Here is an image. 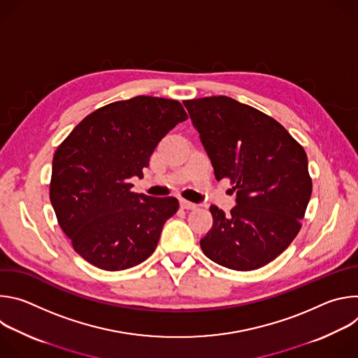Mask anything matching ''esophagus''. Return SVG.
<instances>
[{"label":"esophagus","instance_id":"esophagus-1","mask_svg":"<svg viewBox=\"0 0 358 358\" xmlns=\"http://www.w3.org/2000/svg\"><path fill=\"white\" fill-rule=\"evenodd\" d=\"M180 206L182 210H195L198 206L194 202H189V201H185V199H180Z\"/></svg>","mask_w":358,"mask_h":358}]
</instances>
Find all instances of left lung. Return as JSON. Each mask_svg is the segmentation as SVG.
<instances>
[{
    "label": "left lung",
    "mask_w": 358,
    "mask_h": 358,
    "mask_svg": "<svg viewBox=\"0 0 358 358\" xmlns=\"http://www.w3.org/2000/svg\"><path fill=\"white\" fill-rule=\"evenodd\" d=\"M184 106L215 178H228L236 192L228 215L210 207L214 224L199 241L201 249L228 269H259L301 228L312 195L306 151L273 117L231 97L184 100Z\"/></svg>",
    "instance_id": "1"
}]
</instances>
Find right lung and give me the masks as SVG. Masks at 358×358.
<instances>
[{"mask_svg":"<svg viewBox=\"0 0 358 358\" xmlns=\"http://www.w3.org/2000/svg\"><path fill=\"white\" fill-rule=\"evenodd\" d=\"M188 116L173 99L136 96L86 116L54 155L49 198L75 252L116 272L144 262L178 211L173 196L131 191L160 140Z\"/></svg>","mask_w":358,"mask_h":358,"instance_id":"add662e5","label":"right lung"}]
</instances>
